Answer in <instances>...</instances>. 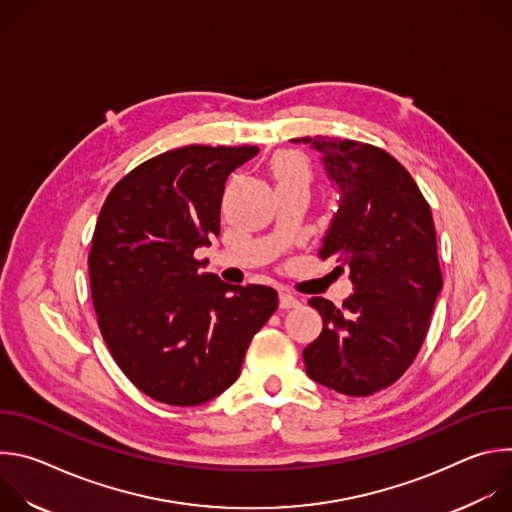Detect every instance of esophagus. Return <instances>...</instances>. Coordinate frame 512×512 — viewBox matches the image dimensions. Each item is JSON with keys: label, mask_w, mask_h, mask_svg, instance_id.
Here are the masks:
<instances>
[{"label": "esophagus", "mask_w": 512, "mask_h": 512, "mask_svg": "<svg viewBox=\"0 0 512 512\" xmlns=\"http://www.w3.org/2000/svg\"><path fill=\"white\" fill-rule=\"evenodd\" d=\"M300 300L296 296L287 294V291H283V294H279V308L281 310H289V308H300Z\"/></svg>", "instance_id": "esophagus-1"}]
</instances>
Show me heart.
<instances>
[{
	"label": "heart",
	"instance_id": "1",
	"mask_svg": "<svg viewBox=\"0 0 512 512\" xmlns=\"http://www.w3.org/2000/svg\"><path fill=\"white\" fill-rule=\"evenodd\" d=\"M271 172L277 184H289V182H304L310 180V168L302 154L298 152H279L271 160Z\"/></svg>",
	"mask_w": 512,
	"mask_h": 512
}]
</instances>
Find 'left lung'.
Returning a JSON list of instances; mask_svg holds the SVG:
<instances>
[{"instance_id": "1", "label": "left lung", "mask_w": 512, "mask_h": 512, "mask_svg": "<svg viewBox=\"0 0 512 512\" xmlns=\"http://www.w3.org/2000/svg\"><path fill=\"white\" fill-rule=\"evenodd\" d=\"M320 154L338 208L318 249L348 271L352 294L336 308L312 298L320 336L304 348L312 381L367 397L395 383L417 356L442 291L429 204L387 152L340 137H296Z\"/></svg>"}]
</instances>
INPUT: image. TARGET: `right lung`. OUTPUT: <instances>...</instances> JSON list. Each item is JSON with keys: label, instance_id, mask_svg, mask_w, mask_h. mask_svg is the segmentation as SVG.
<instances>
[{"label": "right lung", "instance_id": "obj_1", "mask_svg": "<svg viewBox=\"0 0 512 512\" xmlns=\"http://www.w3.org/2000/svg\"><path fill=\"white\" fill-rule=\"evenodd\" d=\"M257 145H186L141 164L107 196L89 255L101 334L125 377L168 405L227 391L277 308L267 285H229L194 251L221 231L227 178Z\"/></svg>", "mask_w": 512, "mask_h": 512}]
</instances>
